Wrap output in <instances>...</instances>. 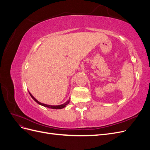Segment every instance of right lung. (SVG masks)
Here are the masks:
<instances>
[{"mask_svg":"<svg viewBox=\"0 0 150 150\" xmlns=\"http://www.w3.org/2000/svg\"><path fill=\"white\" fill-rule=\"evenodd\" d=\"M29 94H30V96L32 97V98H33L34 100L36 102V103H38L39 104H40V105H42V106H45V107H47V108H51V109H56V110H57V109H62V108H64V107H66V105H67L68 104H69V101H70V99H69V100L68 101H67L65 103H64L63 104H61V105H57V106H52V105H48V104H43V103H40V102H39L37 99H36L33 95H32L31 94H30V93H29Z\"/></svg>","mask_w":150,"mask_h":150,"instance_id":"right-lung-1","label":"right lung"}]
</instances>
